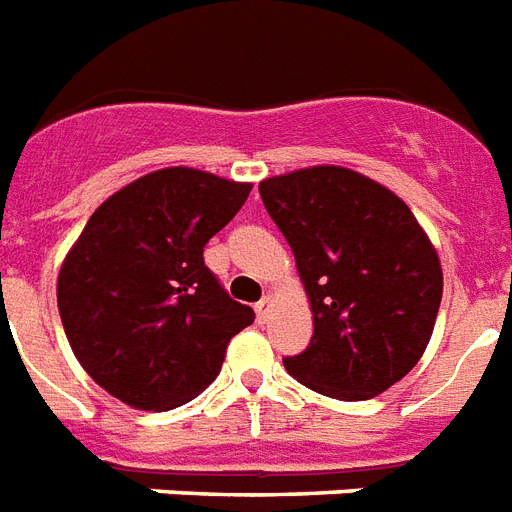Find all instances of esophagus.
Returning a JSON list of instances; mask_svg holds the SVG:
<instances>
[{
	"label": "esophagus",
	"mask_w": 512,
	"mask_h": 512,
	"mask_svg": "<svg viewBox=\"0 0 512 512\" xmlns=\"http://www.w3.org/2000/svg\"><path fill=\"white\" fill-rule=\"evenodd\" d=\"M272 303V295H266V298H261V301L256 303V316H259V322H266V316L272 311Z\"/></svg>",
	"instance_id": "obj_1"
}]
</instances>
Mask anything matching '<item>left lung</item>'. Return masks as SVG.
Masks as SVG:
<instances>
[{"label": "left lung", "instance_id": "obj_1", "mask_svg": "<svg viewBox=\"0 0 512 512\" xmlns=\"http://www.w3.org/2000/svg\"><path fill=\"white\" fill-rule=\"evenodd\" d=\"M293 248L314 337L285 369L335 400L390 390L424 356L442 301V266L413 211L390 188L322 164L259 183Z\"/></svg>", "mask_w": 512, "mask_h": 512}]
</instances>
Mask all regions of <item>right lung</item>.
Returning a JSON list of instances; mask_svg holds the SVG:
<instances>
[{"label": "right lung", "mask_w": 512, "mask_h": 512, "mask_svg": "<svg viewBox=\"0 0 512 512\" xmlns=\"http://www.w3.org/2000/svg\"><path fill=\"white\" fill-rule=\"evenodd\" d=\"M251 183L190 167L138 177L91 214L62 261L57 306L75 358L138 411H170L217 379L253 324L204 264Z\"/></svg>", "instance_id": "add662e5"}]
</instances>
